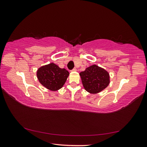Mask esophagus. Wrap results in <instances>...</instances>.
<instances>
[{"label":"esophagus","instance_id":"esophagus-1","mask_svg":"<svg viewBox=\"0 0 147 147\" xmlns=\"http://www.w3.org/2000/svg\"><path fill=\"white\" fill-rule=\"evenodd\" d=\"M77 71V69L76 68L73 69V70H72V71Z\"/></svg>","mask_w":147,"mask_h":147}]
</instances>
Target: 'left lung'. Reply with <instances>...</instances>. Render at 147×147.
Returning <instances> with one entry per match:
<instances>
[{
	"label": "left lung",
	"instance_id": "left-lung-1",
	"mask_svg": "<svg viewBox=\"0 0 147 147\" xmlns=\"http://www.w3.org/2000/svg\"><path fill=\"white\" fill-rule=\"evenodd\" d=\"M80 75L84 88L90 93H99L109 84V73L96 65L89 67Z\"/></svg>",
	"mask_w": 147,
	"mask_h": 147
}]
</instances>
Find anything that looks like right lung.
I'll return each mask as SVG.
<instances>
[{
    "label": "right lung",
    "mask_w": 147,
    "mask_h": 147,
    "mask_svg": "<svg viewBox=\"0 0 147 147\" xmlns=\"http://www.w3.org/2000/svg\"><path fill=\"white\" fill-rule=\"evenodd\" d=\"M69 73L65 69H61L53 63L39 68L37 76L39 82L51 91H57L62 88Z\"/></svg>",
    "instance_id": "right-lung-1"
}]
</instances>
